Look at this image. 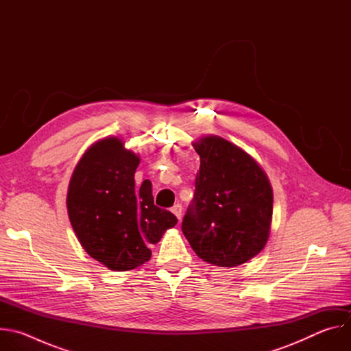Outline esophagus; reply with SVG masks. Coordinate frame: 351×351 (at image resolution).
<instances>
[{"instance_id": "34e87169", "label": "esophagus", "mask_w": 351, "mask_h": 351, "mask_svg": "<svg viewBox=\"0 0 351 351\" xmlns=\"http://www.w3.org/2000/svg\"><path fill=\"white\" fill-rule=\"evenodd\" d=\"M171 211L176 215V218H178V219H180V218H182V204H179V203H178V204H175V206L172 207V210H171Z\"/></svg>"}]
</instances>
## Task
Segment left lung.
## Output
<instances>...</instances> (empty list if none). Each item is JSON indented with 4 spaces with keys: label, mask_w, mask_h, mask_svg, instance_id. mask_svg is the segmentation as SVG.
Listing matches in <instances>:
<instances>
[{
    "label": "left lung",
    "mask_w": 351,
    "mask_h": 351,
    "mask_svg": "<svg viewBox=\"0 0 351 351\" xmlns=\"http://www.w3.org/2000/svg\"><path fill=\"white\" fill-rule=\"evenodd\" d=\"M193 147L199 171L182 232L206 263L241 265L269 237L274 193L268 176L252 156L219 136H204Z\"/></svg>",
    "instance_id": "obj_1"
}]
</instances>
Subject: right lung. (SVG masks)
<instances>
[{"label": "right lung", "mask_w": 351, "mask_h": 351, "mask_svg": "<svg viewBox=\"0 0 351 351\" xmlns=\"http://www.w3.org/2000/svg\"><path fill=\"white\" fill-rule=\"evenodd\" d=\"M138 156L118 137L91 144L68 187L71 225L86 253L111 271H130L152 258L149 244L161 240L176 217L154 206L152 182L134 187Z\"/></svg>", "instance_id": "1"}]
</instances>
